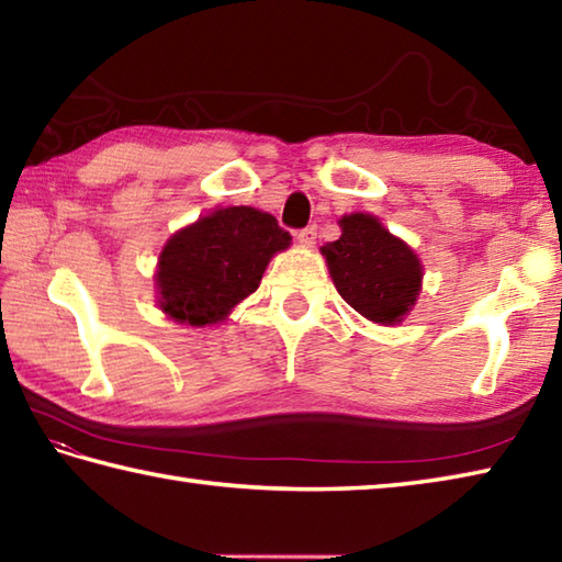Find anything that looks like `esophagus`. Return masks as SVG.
Returning a JSON list of instances; mask_svg holds the SVG:
<instances>
[{
	"label": "esophagus",
	"mask_w": 562,
	"mask_h": 562,
	"mask_svg": "<svg viewBox=\"0 0 562 562\" xmlns=\"http://www.w3.org/2000/svg\"><path fill=\"white\" fill-rule=\"evenodd\" d=\"M296 240H300L302 246L312 248V246L316 244V226L312 224V226H306V228H300V231H296Z\"/></svg>",
	"instance_id": "obj_1"
}]
</instances>
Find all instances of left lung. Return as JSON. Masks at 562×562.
Returning <instances> with one entry per match:
<instances>
[{
	"label": "left lung",
	"instance_id": "1",
	"mask_svg": "<svg viewBox=\"0 0 562 562\" xmlns=\"http://www.w3.org/2000/svg\"><path fill=\"white\" fill-rule=\"evenodd\" d=\"M340 228L322 248L338 294L370 322H402L422 290L419 258L370 214L344 216Z\"/></svg>",
	"mask_w": 562,
	"mask_h": 562
}]
</instances>
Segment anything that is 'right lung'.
<instances>
[{
	"label": "right lung",
	"mask_w": 562,
	"mask_h": 562,
	"mask_svg": "<svg viewBox=\"0 0 562 562\" xmlns=\"http://www.w3.org/2000/svg\"><path fill=\"white\" fill-rule=\"evenodd\" d=\"M278 218L250 206L216 209L182 228L160 252V306L175 322L216 324L258 290L272 252L290 246Z\"/></svg>",
	"instance_id": "add662e5"
}]
</instances>
